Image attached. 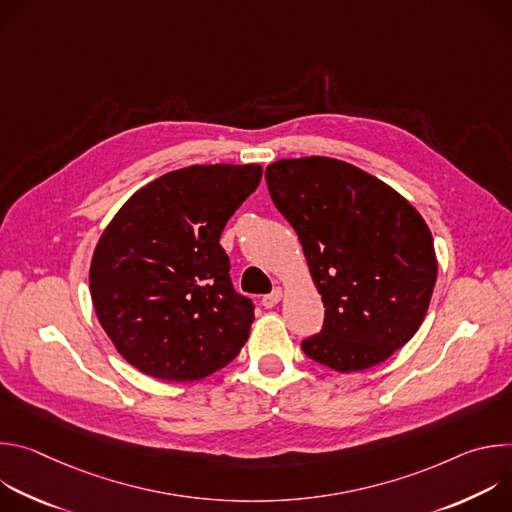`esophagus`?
Instances as JSON below:
<instances>
[{"label": "esophagus", "instance_id": "1", "mask_svg": "<svg viewBox=\"0 0 512 512\" xmlns=\"http://www.w3.org/2000/svg\"><path fill=\"white\" fill-rule=\"evenodd\" d=\"M281 298H283V289L281 287H275L271 294H267V296H263L261 298V304H263V308H275L279 302H281Z\"/></svg>", "mask_w": 512, "mask_h": 512}]
</instances>
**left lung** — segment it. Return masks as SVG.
<instances>
[{
    "label": "left lung",
    "mask_w": 512,
    "mask_h": 512,
    "mask_svg": "<svg viewBox=\"0 0 512 512\" xmlns=\"http://www.w3.org/2000/svg\"><path fill=\"white\" fill-rule=\"evenodd\" d=\"M265 180L326 308L302 350L336 373L385 362L415 336L435 287L423 216L383 180L334 158L277 160Z\"/></svg>",
    "instance_id": "left-lung-1"
}]
</instances>
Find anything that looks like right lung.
<instances>
[{
    "label": "right lung",
    "instance_id": "1",
    "mask_svg": "<svg viewBox=\"0 0 512 512\" xmlns=\"http://www.w3.org/2000/svg\"><path fill=\"white\" fill-rule=\"evenodd\" d=\"M259 164L188 166L139 188L103 231L89 269L97 318L145 375L200 381L239 354L255 320L218 245L255 192Z\"/></svg>",
    "mask_w": 512,
    "mask_h": 512
}]
</instances>
